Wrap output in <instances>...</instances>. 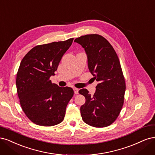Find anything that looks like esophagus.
I'll list each match as a JSON object with an SVG mask.
<instances>
[{
	"label": "esophagus",
	"mask_w": 155,
	"mask_h": 155,
	"mask_svg": "<svg viewBox=\"0 0 155 155\" xmlns=\"http://www.w3.org/2000/svg\"><path fill=\"white\" fill-rule=\"evenodd\" d=\"M73 90H74V94H78V93L79 89H78V88H77V87H74V88H73Z\"/></svg>",
	"instance_id": "1"
}]
</instances>
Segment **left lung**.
Segmentation results:
<instances>
[{"label": "left lung", "mask_w": 155, "mask_h": 155, "mask_svg": "<svg viewBox=\"0 0 155 155\" xmlns=\"http://www.w3.org/2000/svg\"><path fill=\"white\" fill-rule=\"evenodd\" d=\"M84 48L89 70L98 83L91 95L86 89L78 93L86 98L81 107L83 121L95 127H107L119 115L124 104L126 83L117 54L107 40L97 34L74 40Z\"/></svg>", "instance_id": "left-lung-1"}]
</instances>
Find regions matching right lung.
Returning a JSON list of instances; mask_svg holds the SVG:
<instances>
[{
  "mask_svg": "<svg viewBox=\"0 0 155 155\" xmlns=\"http://www.w3.org/2000/svg\"><path fill=\"white\" fill-rule=\"evenodd\" d=\"M73 38L65 41L38 45L22 58L17 74L16 86L20 104L31 122L42 126L62 122L73 96L69 87H59L49 80L54 75L64 54Z\"/></svg>",
  "mask_w": 155,
  "mask_h": 155,
  "instance_id": "obj_1",
  "label": "right lung"
}]
</instances>
